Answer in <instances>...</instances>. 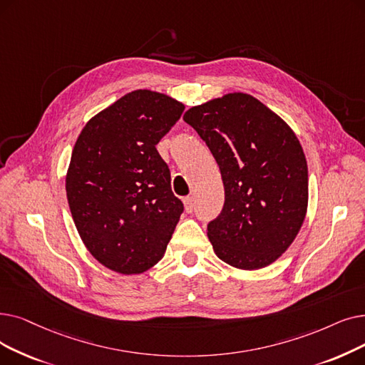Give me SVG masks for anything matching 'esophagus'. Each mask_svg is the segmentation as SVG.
I'll return each mask as SVG.
<instances>
[{
	"instance_id": "1",
	"label": "esophagus",
	"mask_w": 365,
	"mask_h": 365,
	"mask_svg": "<svg viewBox=\"0 0 365 365\" xmlns=\"http://www.w3.org/2000/svg\"><path fill=\"white\" fill-rule=\"evenodd\" d=\"M183 202H185V209H186L187 213H191V212L195 209V198H194V195L186 197V198L183 200Z\"/></svg>"
}]
</instances>
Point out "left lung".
Here are the masks:
<instances>
[{"instance_id": "left-lung-1", "label": "left lung", "mask_w": 365, "mask_h": 365, "mask_svg": "<svg viewBox=\"0 0 365 365\" xmlns=\"http://www.w3.org/2000/svg\"><path fill=\"white\" fill-rule=\"evenodd\" d=\"M205 141L225 187L207 235L216 255L242 270L274 262L303 225L306 156L288 123L252 95L234 92L183 115Z\"/></svg>"}]
</instances>
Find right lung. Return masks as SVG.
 I'll return each mask as SVG.
<instances>
[{
	"label": "right lung",
	"mask_w": 365,
	"mask_h": 365,
	"mask_svg": "<svg viewBox=\"0 0 365 365\" xmlns=\"http://www.w3.org/2000/svg\"><path fill=\"white\" fill-rule=\"evenodd\" d=\"M185 106L138 89L95 115L78 135L67 171L71 216L91 255L120 274L160 261L183 202L156 150Z\"/></svg>",
	"instance_id": "obj_1"
}]
</instances>
